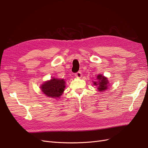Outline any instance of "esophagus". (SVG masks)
<instances>
[{
    "mask_svg": "<svg viewBox=\"0 0 148 148\" xmlns=\"http://www.w3.org/2000/svg\"><path fill=\"white\" fill-rule=\"evenodd\" d=\"M75 77H77V78H81V77H82V73H81V72H80V71H78V72H77V73H75Z\"/></svg>",
    "mask_w": 148,
    "mask_h": 148,
    "instance_id": "34e87169",
    "label": "esophagus"
}]
</instances>
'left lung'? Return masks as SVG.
<instances>
[{
  "label": "left lung",
  "mask_w": 148,
  "mask_h": 148,
  "mask_svg": "<svg viewBox=\"0 0 148 148\" xmlns=\"http://www.w3.org/2000/svg\"><path fill=\"white\" fill-rule=\"evenodd\" d=\"M98 82H94V84L97 86V89L99 91H104L107 89L109 86V81L107 80V78L104 77L102 75H98L97 78Z\"/></svg>",
  "instance_id": "8db88e82"
}]
</instances>
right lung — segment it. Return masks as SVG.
I'll use <instances>...</instances> for the list:
<instances>
[{
    "label": "right lung",
    "instance_id": "obj_1",
    "mask_svg": "<svg viewBox=\"0 0 148 148\" xmlns=\"http://www.w3.org/2000/svg\"><path fill=\"white\" fill-rule=\"evenodd\" d=\"M65 82L64 79L52 78L44 83L41 87V91L47 97L59 98L63 94L65 88Z\"/></svg>",
    "mask_w": 148,
    "mask_h": 148
}]
</instances>
